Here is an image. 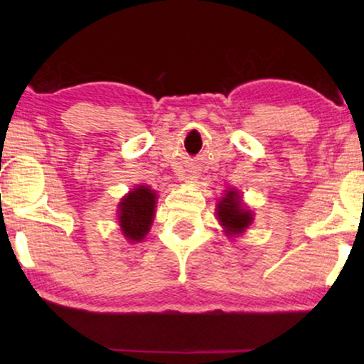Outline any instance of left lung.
Listing matches in <instances>:
<instances>
[{"instance_id":"1","label":"left lung","mask_w":364,"mask_h":364,"mask_svg":"<svg viewBox=\"0 0 364 364\" xmlns=\"http://www.w3.org/2000/svg\"><path fill=\"white\" fill-rule=\"evenodd\" d=\"M218 220L227 233H242L252 223L250 210H245L240 203V197L235 191H228L225 197L218 202Z\"/></svg>"}]
</instances>
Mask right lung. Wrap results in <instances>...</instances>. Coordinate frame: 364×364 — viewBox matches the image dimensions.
<instances>
[{"label": "right lung", "instance_id": "1", "mask_svg": "<svg viewBox=\"0 0 364 364\" xmlns=\"http://www.w3.org/2000/svg\"><path fill=\"white\" fill-rule=\"evenodd\" d=\"M156 193L146 186H139L119 203V223L124 237L139 242L147 235L154 218Z\"/></svg>", "mask_w": 364, "mask_h": 364}]
</instances>
